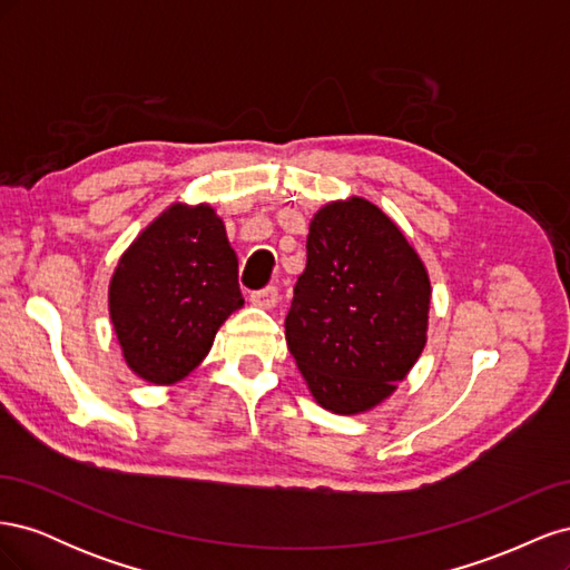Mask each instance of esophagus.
<instances>
[{
  "instance_id": "34e87169",
  "label": "esophagus",
  "mask_w": 570,
  "mask_h": 570,
  "mask_svg": "<svg viewBox=\"0 0 570 570\" xmlns=\"http://www.w3.org/2000/svg\"><path fill=\"white\" fill-rule=\"evenodd\" d=\"M252 304L262 306V308H273L275 304H278V287L268 285V287H264V289L252 292Z\"/></svg>"
}]
</instances>
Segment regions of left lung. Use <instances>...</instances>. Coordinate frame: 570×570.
<instances>
[{
  "instance_id": "obj_1",
  "label": "left lung",
  "mask_w": 570,
  "mask_h": 570,
  "mask_svg": "<svg viewBox=\"0 0 570 570\" xmlns=\"http://www.w3.org/2000/svg\"><path fill=\"white\" fill-rule=\"evenodd\" d=\"M428 312V271L390 216L361 197L316 212L285 337L323 409L387 400L425 347Z\"/></svg>"
}]
</instances>
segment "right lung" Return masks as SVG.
<instances>
[{
  "instance_id": "1",
  "label": "right lung",
  "mask_w": 570,
  "mask_h": 570,
  "mask_svg": "<svg viewBox=\"0 0 570 570\" xmlns=\"http://www.w3.org/2000/svg\"><path fill=\"white\" fill-rule=\"evenodd\" d=\"M243 304L237 256L209 204H174L149 223L109 285L126 364L154 385H174L195 371L223 321Z\"/></svg>"
}]
</instances>
